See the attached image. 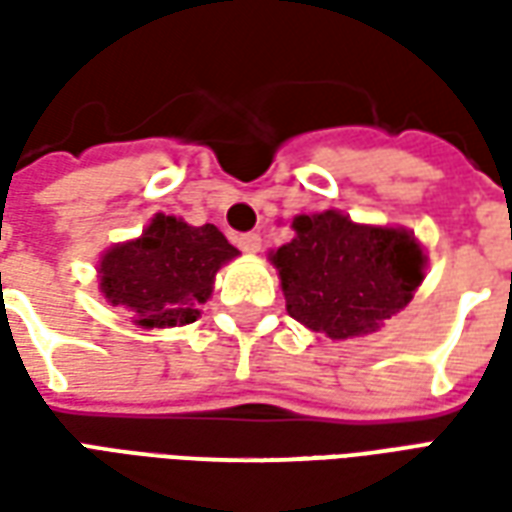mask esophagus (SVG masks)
<instances>
[{"label": "esophagus", "instance_id": "esophagus-1", "mask_svg": "<svg viewBox=\"0 0 512 512\" xmlns=\"http://www.w3.org/2000/svg\"><path fill=\"white\" fill-rule=\"evenodd\" d=\"M235 244H238V249H244V252H249V255H255V252H260L263 238H260L257 233H244L235 238Z\"/></svg>", "mask_w": 512, "mask_h": 512}]
</instances>
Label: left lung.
Returning a JSON list of instances; mask_svg holds the SVG:
<instances>
[{
  "instance_id": "left-lung-1",
  "label": "left lung",
  "mask_w": 512,
  "mask_h": 512,
  "mask_svg": "<svg viewBox=\"0 0 512 512\" xmlns=\"http://www.w3.org/2000/svg\"><path fill=\"white\" fill-rule=\"evenodd\" d=\"M296 238L271 252L290 318L332 340L376 332L414 299L425 252L403 227L356 224L340 211L301 213Z\"/></svg>"
}]
</instances>
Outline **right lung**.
<instances>
[{
  "instance_id": "right-lung-1",
  "label": "right lung",
  "mask_w": 512,
  "mask_h": 512,
  "mask_svg": "<svg viewBox=\"0 0 512 512\" xmlns=\"http://www.w3.org/2000/svg\"><path fill=\"white\" fill-rule=\"evenodd\" d=\"M238 255L213 224L156 213L139 238L112 246L98 266L101 293L142 329L186 326L211 299L216 271Z\"/></svg>"
}]
</instances>
